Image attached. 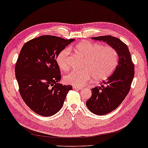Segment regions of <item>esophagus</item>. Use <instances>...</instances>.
<instances>
[{
	"instance_id": "esophagus-1",
	"label": "esophagus",
	"mask_w": 148,
	"mask_h": 148,
	"mask_svg": "<svg viewBox=\"0 0 148 148\" xmlns=\"http://www.w3.org/2000/svg\"><path fill=\"white\" fill-rule=\"evenodd\" d=\"M73 88H74V89H77V90H82V87L76 86H74Z\"/></svg>"
}]
</instances>
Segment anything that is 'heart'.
Listing matches in <instances>:
<instances>
[{"instance_id": "b5f03b06", "label": "heart", "mask_w": 148, "mask_h": 148, "mask_svg": "<svg viewBox=\"0 0 148 148\" xmlns=\"http://www.w3.org/2000/svg\"><path fill=\"white\" fill-rule=\"evenodd\" d=\"M76 53L84 58L82 70L73 71L64 77V82L76 86H83L93 78L94 81H100L108 78L115 70L119 61L116 51L110 46L90 42H82L71 48ZM71 51L64 49L58 55L56 61L63 71L69 69V59Z\"/></svg>"}]
</instances>
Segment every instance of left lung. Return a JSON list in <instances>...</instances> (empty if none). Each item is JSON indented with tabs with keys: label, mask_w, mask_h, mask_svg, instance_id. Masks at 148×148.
I'll list each match as a JSON object with an SVG mask.
<instances>
[{
	"label": "left lung",
	"mask_w": 148,
	"mask_h": 148,
	"mask_svg": "<svg viewBox=\"0 0 148 148\" xmlns=\"http://www.w3.org/2000/svg\"><path fill=\"white\" fill-rule=\"evenodd\" d=\"M92 39L106 42L119 55V63L113 74L101 86L92 88V96L86 101V106L91 112L104 115L115 110L128 94L134 75V66L127 45L121 40L111 36Z\"/></svg>",
	"instance_id": "1"
}]
</instances>
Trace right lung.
Listing matches in <instances>:
<instances>
[{
	"instance_id": "1",
	"label": "right lung",
	"mask_w": 148,
	"mask_h": 148,
	"mask_svg": "<svg viewBox=\"0 0 148 148\" xmlns=\"http://www.w3.org/2000/svg\"><path fill=\"white\" fill-rule=\"evenodd\" d=\"M74 39L42 36L23 45L15 66L21 97L34 112L41 116L56 114L64 104L71 85L58 84L61 79L56 58Z\"/></svg>"
}]
</instances>
